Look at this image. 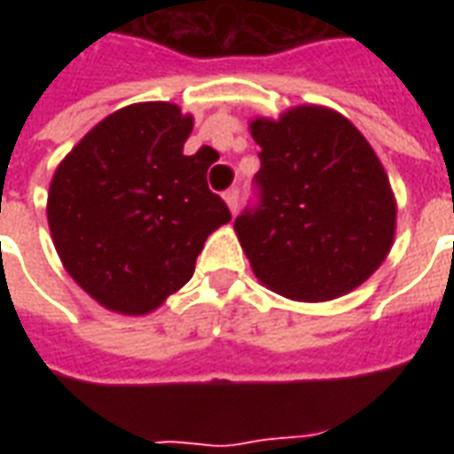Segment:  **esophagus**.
Segmentation results:
<instances>
[{"label":"esophagus","instance_id":"1","mask_svg":"<svg viewBox=\"0 0 454 454\" xmlns=\"http://www.w3.org/2000/svg\"><path fill=\"white\" fill-rule=\"evenodd\" d=\"M223 199H226L228 208H231V211L236 214L238 207H240V192H238V187H231V189H228L226 194H223Z\"/></svg>","mask_w":454,"mask_h":454}]
</instances>
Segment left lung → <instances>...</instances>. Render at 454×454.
Here are the masks:
<instances>
[{
    "label": "left lung",
    "instance_id": "8db88e82",
    "mask_svg": "<svg viewBox=\"0 0 454 454\" xmlns=\"http://www.w3.org/2000/svg\"><path fill=\"white\" fill-rule=\"evenodd\" d=\"M250 130L260 169L236 233L257 279L296 301H328L360 286L384 262L396 221L370 143L324 106L257 119Z\"/></svg>",
    "mask_w": 454,
    "mask_h": 454
}]
</instances>
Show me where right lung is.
<instances>
[{"mask_svg": "<svg viewBox=\"0 0 454 454\" xmlns=\"http://www.w3.org/2000/svg\"><path fill=\"white\" fill-rule=\"evenodd\" d=\"M192 116L145 102L94 126L60 162L48 226L65 270L119 314H148L194 275L208 233L231 221L207 184L208 145L184 155Z\"/></svg>", "mask_w": 454, "mask_h": 454, "instance_id": "obj_1", "label": "right lung"}]
</instances>
